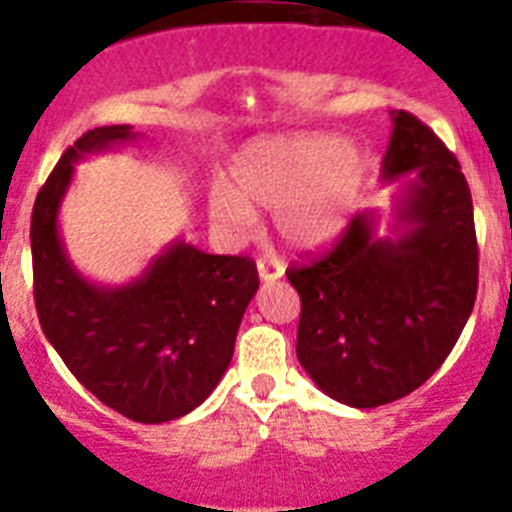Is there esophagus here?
Returning a JSON list of instances; mask_svg holds the SVG:
<instances>
[{
	"instance_id": "1",
	"label": "esophagus",
	"mask_w": 512,
	"mask_h": 512,
	"mask_svg": "<svg viewBox=\"0 0 512 512\" xmlns=\"http://www.w3.org/2000/svg\"><path fill=\"white\" fill-rule=\"evenodd\" d=\"M256 269H259L261 282H277V279L284 274V266L279 264L277 259H269V256L256 261Z\"/></svg>"
}]
</instances>
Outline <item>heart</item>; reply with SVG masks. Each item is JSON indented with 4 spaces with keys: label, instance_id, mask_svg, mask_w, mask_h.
<instances>
[{
    "label": "heart",
    "instance_id": "heart-1",
    "mask_svg": "<svg viewBox=\"0 0 512 512\" xmlns=\"http://www.w3.org/2000/svg\"><path fill=\"white\" fill-rule=\"evenodd\" d=\"M366 174V156L333 135H282L251 140L228 166V184L207 197L212 228L241 241L256 225V207L274 210L287 246L318 251L346 230Z\"/></svg>",
    "mask_w": 512,
    "mask_h": 512
}]
</instances>
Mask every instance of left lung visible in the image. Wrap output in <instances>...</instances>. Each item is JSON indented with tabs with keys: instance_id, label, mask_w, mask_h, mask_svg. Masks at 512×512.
<instances>
[{
	"instance_id": "8db88e82",
	"label": "left lung",
	"mask_w": 512,
	"mask_h": 512,
	"mask_svg": "<svg viewBox=\"0 0 512 512\" xmlns=\"http://www.w3.org/2000/svg\"><path fill=\"white\" fill-rule=\"evenodd\" d=\"M390 115L382 179H402L390 235L377 233V210H364L323 259L287 269L302 300V369L361 410L418 390L451 354L477 297L472 194L459 161L418 117Z\"/></svg>"
}]
</instances>
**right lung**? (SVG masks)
Segmentation results:
<instances>
[{"instance_id":"right-lung-1","label":"right lung","mask_w":512,"mask_h":512,"mask_svg":"<svg viewBox=\"0 0 512 512\" xmlns=\"http://www.w3.org/2000/svg\"><path fill=\"white\" fill-rule=\"evenodd\" d=\"M133 140L130 125L89 130L40 187L30 223L35 307L45 338L97 400L138 423H166L223 379L259 271L246 256H212L176 238L133 282L81 277L58 233L74 164Z\"/></svg>"}]
</instances>
